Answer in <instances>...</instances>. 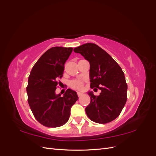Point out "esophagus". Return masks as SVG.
I'll use <instances>...</instances> for the list:
<instances>
[{
  "mask_svg": "<svg viewBox=\"0 0 156 156\" xmlns=\"http://www.w3.org/2000/svg\"><path fill=\"white\" fill-rule=\"evenodd\" d=\"M83 92H77V96H79V97H80V96H82V94H83Z\"/></svg>",
  "mask_w": 156,
  "mask_h": 156,
  "instance_id": "obj_1",
  "label": "esophagus"
}]
</instances>
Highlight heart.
<instances>
[{
    "label": "heart",
    "instance_id": "obj_1",
    "mask_svg": "<svg viewBox=\"0 0 156 156\" xmlns=\"http://www.w3.org/2000/svg\"><path fill=\"white\" fill-rule=\"evenodd\" d=\"M69 86L73 89L78 90H79L83 89V81H81V80H78V79L73 80V81H70Z\"/></svg>",
    "mask_w": 156,
    "mask_h": 156
}]
</instances>
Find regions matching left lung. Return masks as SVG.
Here are the masks:
<instances>
[{"label": "left lung", "mask_w": 156, "mask_h": 156, "mask_svg": "<svg viewBox=\"0 0 156 156\" xmlns=\"http://www.w3.org/2000/svg\"><path fill=\"white\" fill-rule=\"evenodd\" d=\"M73 51L90 63V88L101 91L97 96L92 91L88 92L90 97V103L85 108L88 117L99 124L114 120L127 100V85L123 71L106 51L95 44H83Z\"/></svg>", "instance_id": "1"}]
</instances>
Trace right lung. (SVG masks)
Here are the masks:
<instances>
[{
    "label": "right lung",
    "instance_id": "obj_1",
    "mask_svg": "<svg viewBox=\"0 0 156 156\" xmlns=\"http://www.w3.org/2000/svg\"><path fill=\"white\" fill-rule=\"evenodd\" d=\"M72 48L53 47L41 56L33 66L27 92L30 109L40 124L49 127L65 124L71 107L77 100V92L68 88L63 97L56 94L57 80L63 75L64 64Z\"/></svg>",
    "mask_w": 156,
    "mask_h": 156
}]
</instances>
